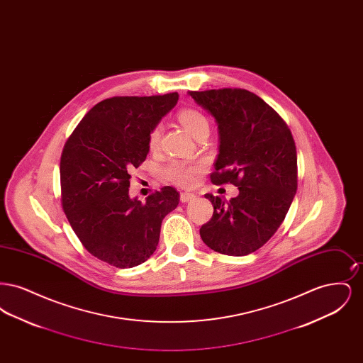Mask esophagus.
<instances>
[{
    "label": "esophagus",
    "instance_id": "1",
    "mask_svg": "<svg viewBox=\"0 0 363 363\" xmlns=\"http://www.w3.org/2000/svg\"><path fill=\"white\" fill-rule=\"evenodd\" d=\"M194 194L193 193H181V201L182 203H189V201H191V200H194Z\"/></svg>",
    "mask_w": 363,
    "mask_h": 363
}]
</instances>
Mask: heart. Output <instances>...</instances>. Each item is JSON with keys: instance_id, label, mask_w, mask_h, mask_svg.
<instances>
[{"instance_id": "b5f03b06", "label": "heart", "mask_w": 363, "mask_h": 363, "mask_svg": "<svg viewBox=\"0 0 363 363\" xmlns=\"http://www.w3.org/2000/svg\"><path fill=\"white\" fill-rule=\"evenodd\" d=\"M178 121L193 138H197L209 132L207 117L196 108H182L177 114ZM160 140V126H155L148 136V147L156 150ZM203 170L201 163H191L184 160H172L163 170L164 177L179 186H190L194 182L196 174Z\"/></svg>"}]
</instances>
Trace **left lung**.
Returning <instances> with one entry per match:
<instances>
[{
    "label": "left lung",
    "instance_id": "1",
    "mask_svg": "<svg viewBox=\"0 0 363 363\" xmlns=\"http://www.w3.org/2000/svg\"><path fill=\"white\" fill-rule=\"evenodd\" d=\"M189 95L218 123L219 154L211 181L240 190L228 201L206 194L213 215L200 228L201 240L218 253L246 256L269 241L293 203L298 177L293 135L269 104L246 89Z\"/></svg>",
    "mask_w": 363,
    "mask_h": 363
}]
</instances>
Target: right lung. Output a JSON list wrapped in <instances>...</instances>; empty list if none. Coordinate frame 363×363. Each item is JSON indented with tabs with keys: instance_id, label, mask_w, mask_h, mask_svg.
<instances>
[{
	"instance_id": "add662e5",
	"label": "right lung",
	"mask_w": 363,
	"mask_h": 363,
	"mask_svg": "<svg viewBox=\"0 0 363 363\" xmlns=\"http://www.w3.org/2000/svg\"><path fill=\"white\" fill-rule=\"evenodd\" d=\"M177 102V92L104 99L65 143L60 163L64 212L86 250L113 267L133 268L150 259L162 220L179 203L172 186L144 203L129 196L130 172L150 152V132Z\"/></svg>"
}]
</instances>
